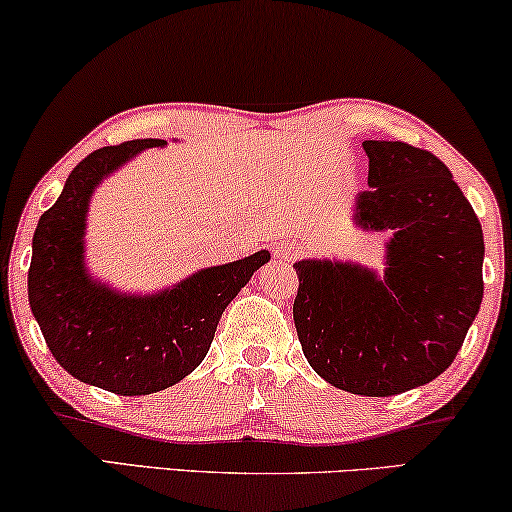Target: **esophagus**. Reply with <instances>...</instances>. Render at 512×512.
Returning <instances> with one entry per match:
<instances>
[{
	"label": "esophagus",
	"mask_w": 512,
	"mask_h": 512,
	"mask_svg": "<svg viewBox=\"0 0 512 512\" xmlns=\"http://www.w3.org/2000/svg\"><path fill=\"white\" fill-rule=\"evenodd\" d=\"M272 251H275V256L282 258V261H293V258L298 256V247L291 242H275L272 244Z\"/></svg>",
	"instance_id": "1"
}]
</instances>
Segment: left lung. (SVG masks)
I'll list each match as a JSON object with an SVG mask.
<instances>
[{"label": "left lung", "mask_w": 512, "mask_h": 512, "mask_svg": "<svg viewBox=\"0 0 512 512\" xmlns=\"http://www.w3.org/2000/svg\"><path fill=\"white\" fill-rule=\"evenodd\" d=\"M354 221L389 230L384 277L298 261L293 321L314 373L349 394L394 396L445 373L482 303L485 240L471 202L431 151L366 139Z\"/></svg>", "instance_id": "obj_1"}]
</instances>
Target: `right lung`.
I'll return each mask as SVG.
<instances>
[{
    "label": "right lung",
    "mask_w": 512,
    "mask_h": 512,
    "mask_svg": "<svg viewBox=\"0 0 512 512\" xmlns=\"http://www.w3.org/2000/svg\"><path fill=\"white\" fill-rule=\"evenodd\" d=\"M165 144L132 139L90 153L41 214L32 237L27 296L48 349L76 380L121 396L156 394L193 373L223 310L270 261L268 251H256L151 296L118 293L88 275L83 237L93 191L137 153Z\"/></svg>",
    "instance_id": "obj_1"
}]
</instances>
